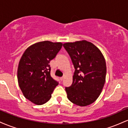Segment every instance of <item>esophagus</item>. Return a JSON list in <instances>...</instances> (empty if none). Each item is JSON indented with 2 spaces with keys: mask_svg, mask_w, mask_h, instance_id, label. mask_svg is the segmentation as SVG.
Instances as JSON below:
<instances>
[{
  "mask_svg": "<svg viewBox=\"0 0 128 128\" xmlns=\"http://www.w3.org/2000/svg\"><path fill=\"white\" fill-rule=\"evenodd\" d=\"M64 76H62V77L60 78V79H61V80H62L63 79H64Z\"/></svg>",
  "mask_w": 128,
  "mask_h": 128,
  "instance_id": "obj_1",
  "label": "esophagus"
}]
</instances>
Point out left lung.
Wrapping results in <instances>:
<instances>
[{"label":"left lung","mask_w":128,"mask_h":128,"mask_svg":"<svg viewBox=\"0 0 128 128\" xmlns=\"http://www.w3.org/2000/svg\"><path fill=\"white\" fill-rule=\"evenodd\" d=\"M63 46L75 69L72 84L66 87L67 98L78 106L90 105L98 99L105 84V58L96 46L87 41L66 42Z\"/></svg>","instance_id":"left-lung-1"}]
</instances>
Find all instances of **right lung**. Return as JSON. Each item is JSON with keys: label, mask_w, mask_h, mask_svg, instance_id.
<instances>
[{"label": "right lung", "mask_w": 128, "mask_h": 128, "mask_svg": "<svg viewBox=\"0 0 128 128\" xmlns=\"http://www.w3.org/2000/svg\"><path fill=\"white\" fill-rule=\"evenodd\" d=\"M62 46L61 42H36L24 51L20 60L17 70L19 86L26 99L36 105L48 102L58 85L50 76L49 63Z\"/></svg>", "instance_id": "right-lung-1"}]
</instances>
